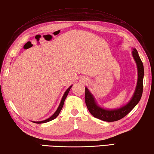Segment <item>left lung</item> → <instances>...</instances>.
Wrapping results in <instances>:
<instances>
[{
	"label": "left lung",
	"mask_w": 154,
	"mask_h": 154,
	"mask_svg": "<svg viewBox=\"0 0 154 154\" xmlns=\"http://www.w3.org/2000/svg\"><path fill=\"white\" fill-rule=\"evenodd\" d=\"M132 55L136 61L138 68V81L135 89L134 94L131 100L123 107L116 109H105L97 105L95 98L87 87H85V100L89 112L94 117L106 122H114L122 119L127 116L135 107L140 101L143 91V77L144 67L138 51L136 49H133Z\"/></svg>",
	"instance_id": "left-lung-1"
}]
</instances>
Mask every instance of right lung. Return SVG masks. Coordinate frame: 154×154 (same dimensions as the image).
Returning a JSON list of instances; mask_svg holds the SVG:
<instances>
[{
	"instance_id": "right-lung-1",
	"label": "right lung",
	"mask_w": 154,
	"mask_h": 154,
	"mask_svg": "<svg viewBox=\"0 0 154 154\" xmlns=\"http://www.w3.org/2000/svg\"><path fill=\"white\" fill-rule=\"evenodd\" d=\"M72 86H70V87H69V88H68V89H67V91H66L65 92V94H64V95H63V98H62V100H61V101H60V105H59V106H58L57 110L56 111L55 113H54V114H53L52 116H51V117H49V118H47V119L45 120H42V121H38V122H35V121H34V122H35V123H38V124L45 123V122H49V121H51V120L55 119V118L58 116L59 113H60L61 109H62V108H63V105H64V102H65L66 98H67V95H68V94H69V90H70V89L72 88Z\"/></svg>"
}]
</instances>
